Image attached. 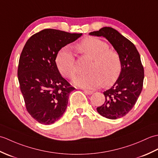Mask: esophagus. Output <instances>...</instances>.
Returning <instances> with one entry per match:
<instances>
[{
	"instance_id": "1",
	"label": "esophagus",
	"mask_w": 158,
	"mask_h": 158,
	"mask_svg": "<svg viewBox=\"0 0 158 158\" xmlns=\"http://www.w3.org/2000/svg\"><path fill=\"white\" fill-rule=\"evenodd\" d=\"M84 92H85V94H92L93 93V90H84Z\"/></svg>"
}]
</instances>
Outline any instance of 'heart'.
<instances>
[{
	"label": "heart",
	"instance_id": "heart-1",
	"mask_svg": "<svg viewBox=\"0 0 158 158\" xmlns=\"http://www.w3.org/2000/svg\"><path fill=\"white\" fill-rule=\"evenodd\" d=\"M78 51L93 60L88 74H78L73 83L85 89H96L103 85L108 86L116 81L120 74L122 62L118 52L109 49V45L94 37H87L77 46ZM56 64L62 76L72 78L76 72L75 59L69 47H64L56 56Z\"/></svg>",
	"mask_w": 158,
	"mask_h": 158
}]
</instances>
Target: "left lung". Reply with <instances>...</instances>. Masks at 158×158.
Instances as JSON below:
<instances>
[{
    "instance_id": "1",
    "label": "left lung",
    "mask_w": 158,
    "mask_h": 158,
    "mask_svg": "<svg viewBox=\"0 0 158 158\" xmlns=\"http://www.w3.org/2000/svg\"><path fill=\"white\" fill-rule=\"evenodd\" d=\"M89 35L106 38L119 54L122 69L118 78L104 91L106 101L97 110L102 116L115 120L127 115L134 107L143 89L144 69L135 44L110 27H103Z\"/></svg>"
}]
</instances>
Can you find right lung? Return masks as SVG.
Listing matches in <instances>:
<instances>
[{
  "label": "right lung",
  "instance_id": "obj_1",
  "mask_svg": "<svg viewBox=\"0 0 158 158\" xmlns=\"http://www.w3.org/2000/svg\"><path fill=\"white\" fill-rule=\"evenodd\" d=\"M82 35L44 29L31 36L23 48L17 71L21 92L27 111L40 124H53L65 113L75 88L61 76L56 56Z\"/></svg>",
  "mask_w": 158,
  "mask_h": 158
}]
</instances>
